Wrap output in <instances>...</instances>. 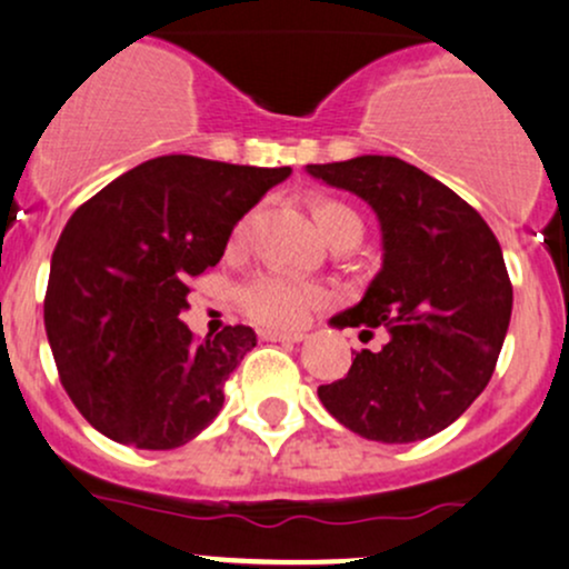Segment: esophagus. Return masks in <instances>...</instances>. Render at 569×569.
<instances>
[{
    "mask_svg": "<svg viewBox=\"0 0 569 569\" xmlns=\"http://www.w3.org/2000/svg\"><path fill=\"white\" fill-rule=\"evenodd\" d=\"M260 339L262 341H287V345H298V341L307 339V333H301V331L284 333V331H268V328H262Z\"/></svg>",
    "mask_w": 569,
    "mask_h": 569,
    "instance_id": "1",
    "label": "esophagus"
}]
</instances>
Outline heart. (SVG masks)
<instances>
[{
  "label": "heart",
  "instance_id": "obj_1",
  "mask_svg": "<svg viewBox=\"0 0 569 569\" xmlns=\"http://www.w3.org/2000/svg\"><path fill=\"white\" fill-rule=\"evenodd\" d=\"M315 222L320 233L331 243L339 241H360L363 236V219L356 209L333 198H320L311 206ZM247 219L236 224L233 241H241L243 230H247ZM320 287L301 282V279L284 277V273H260L252 277L247 284L238 290V303L247 311L252 320L262 322L271 328H296L309 317V311L322 303Z\"/></svg>",
  "mask_w": 569,
  "mask_h": 569
}]
</instances>
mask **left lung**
I'll return each instance as SVG.
<instances>
[{"label": "left lung", "instance_id": "left-lung-1", "mask_svg": "<svg viewBox=\"0 0 569 569\" xmlns=\"http://www.w3.org/2000/svg\"><path fill=\"white\" fill-rule=\"evenodd\" d=\"M322 184L358 194L380 219L382 268L333 328H385L382 350L320 385L345 429L385 445L433 437L482 393L505 345L512 287L502 247L469 203L399 157L307 164Z\"/></svg>", "mask_w": 569, "mask_h": 569}]
</instances>
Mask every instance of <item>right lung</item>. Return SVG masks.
<instances>
[{
	"mask_svg": "<svg viewBox=\"0 0 569 569\" xmlns=\"http://www.w3.org/2000/svg\"><path fill=\"white\" fill-rule=\"evenodd\" d=\"M290 173L157 157L67 219L51 258L46 333L67 396L97 431L173 450L217 418L224 380L258 336L228 326L194 341L179 320L187 282L217 266L238 219Z\"/></svg>",
	"mask_w": 569,
	"mask_h": 569,
	"instance_id": "add662e5",
	"label": "right lung"
}]
</instances>
